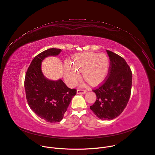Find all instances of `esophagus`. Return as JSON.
I'll return each mask as SVG.
<instances>
[{
	"mask_svg": "<svg viewBox=\"0 0 155 155\" xmlns=\"http://www.w3.org/2000/svg\"><path fill=\"white\" fill-rule=\"evenodd\" d=\"M77 94H85L87 93V91L84 90L78 89V90H77Z\"/></svg>",
	"mask_w": 155,
	"mask_h": 155,
	"instance_id": "34e87169",
	"label": "esophagus"
}]
</instances>
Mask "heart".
Masks as SVG:
<instances>
[{"mask_svg":"<svg viewBox=\"0 0 155 155\" xmlns=\"http://www.w3.org/2000/svg\"><path fill=\"white\" fill-rule=\"evenodd\" d=\"M109 67V60L104 54L84 52L74 55L72 64L66 61L63 66V76L67 85L75 86L81 72L83 78L91 85H97L106 77Z\"/></svg>","mask_w":155,"mask_h":155,"instance_id":"heart-1","label":"heart"}]
</instances>
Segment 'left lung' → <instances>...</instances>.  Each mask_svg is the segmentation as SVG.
I'll use <instances>...</instances> for the list:
<instances>
[{"instance_id": "1", "label": "left lung", "mask_w": 155, "mask_h": 155, "mask_svg": "<svg viewBox=\"0 0 155 155\" xmlns=\"http://www.w3.org/2000/svg\"><path fill=\"white\" fill-rule=\"evenodd\" d=\"M110 65L107 78L93 90L96 95L90 109L100 119L112 120L119 116L128 103L131 94L132 74L124 59L106 50Z\"/></svg>"}]
</instances>
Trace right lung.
Returning <instances> with one entry per match:
<instances>
[{
  "label": "right lung",
  "instance_id": "right-lung-1",
  "mask_svg": "<svg viewBox=\"0 0 155 155\" xmlns=\"http://www.w3.org/2000/svg\"><path fill=\"white\" fill-rule=\"evenodd\" d=\"M62 51L51 48L41 52L30 64L25 78L28 104L35 113L48 122H58L64 117L76 89L68 88L61 79L46 78L41 70V63L49 56H56Z\"/></svg>",
  "mask_w": 155,
  "mask_h": 155
}]
</instances>
